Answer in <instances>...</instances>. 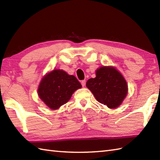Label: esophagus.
<instances>
[{
    "instance_id": "1",
    "label": "esophagus",
    "mask_w": 160,
    "mask_h": 160,
    "mask_svg": "<svg viewBox=\"0 0 160 160\" xmlns=\"http://www.w3.org/2000/svg\"><path fill=\"white\" fill-rule=\"evenodd\" d=\"M81 84H82V87H84V86H85L86 80H82V81H81Z\"/></svg>"
}]
</instances>
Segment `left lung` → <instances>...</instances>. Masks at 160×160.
Instances as JSON below:
<instances>
[{"label": "left lung", "instance_id": "8db88e82", "mask_svg": "<svg viewBox=\"0 0 160 160\" xmlns=\"http://www.w3.org/2000/svg\"><path fill=\"white\" fill-rule=\"evenodd\" d=\"M96 78L86 83L97 101L109 108L120 106L128 93V85L120 72L111 66L100 67L96 71Z\"/></svg>", "mask_w": 160, "mask_h": 160}]
</instances>
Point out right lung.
I'll list each match as a JSON object with an SVG mask.
<instances>
[{"label":"right lung","mask_w":160,"mask_h":160,"mask_svg":"<svg viewBox=\"0 0 160 160\" xmlns=\"http://www.w3.org/2000/svg\"><path fill=\"white\" fill-rule=\"evenodd\" d=\"M81 87V84L73 75L61 69H53L42 78L38 95L49 108L56 110L66 104L75 91Z\"/></svg>","instance_id":"add662e5"}]
</instances>
